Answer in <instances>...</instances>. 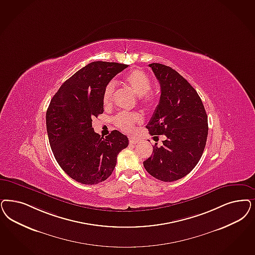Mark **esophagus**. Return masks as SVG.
Segmentation results:
<instances>
[{
    "mask_svg": "<svg viewBox=\"0 0 255 255\" xmlns=\"http://www.w3.org/2000/svg\"><path fill=\"white\" fill-rule=\"evenodd\" d=\"M129 142H130V144L135 145V144H137L139 142V140L137 138H135V137H130L129 138Z\"/></svg>",
    "mask_w": 255,
    "mask_h": 255,
    "instance_id": "obj_1",
    "label": "esophagus"
}]
</instances>
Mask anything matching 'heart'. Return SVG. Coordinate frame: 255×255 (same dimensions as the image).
<instances>
[{"instance_id": "b5f03b06", "label": "heart", "mask_w": 255, "mask_h": 255, "mask_svg": "<svg viewBox=\"0 0 255 255\" xmlns=\"http://www.w3.org/2000/svg\"><path fill=\"white\" fill-rule=\"evenodd\" d=\"M125 84L131 88L132 92L137 96H140V101L146 106H151L155 104L156 98L150 91L151 81L149 75L141 70H134L128 73L125 78ZM116 85L111 81L106 86L103 92V104L104 106H111L114 98ZM141 116L138 113L121 112L114 118V123L121 130L124 132H132L135 124L141 122Z\"/></svg>"}]
</instances>
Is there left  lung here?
Listing matches in <instances>:
<instances>
[{"mask_svg":"<svg viewBox=\"0 0 255 255\" xmlns=\"http://www.w3.org/2000/svg\"><path fill=\"white\" fill-rule=\"evenodd\" d=\"M149 67L161 88L159 104L147 128L151 135L164 134L163 146L153 147L143 162L145 169L163 182L187 175L202 157L208 134V120L195 88L170 67L151 63Z\"/></svg>","mask_w":255,"mask_h":255,"instance_id":"obj_1","label":"left lung"}]
</instances>
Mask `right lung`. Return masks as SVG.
Instances as JSON below:
<instances>
[{
    "instance_id": "obj_1",
    "label": "right lung",
    "mask_w": 255,
    "mask_h": 255,
    "mask_svg": "<svg viewBox=\"0 0 255 255\" xmlns=\"http://www.w3.org/2000/svg\"><path fill=\"white\" fill-rule=\"evenodd\" d=\"M128 65L91 62L67 80L51 100L46 127L53 155L62 169L84 185H96L112 174L117 156L129 140L117 130L105 138L92 119L104 113L106 85Z\"/></svg>"
}]
</instances>
